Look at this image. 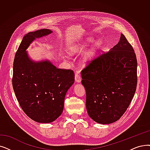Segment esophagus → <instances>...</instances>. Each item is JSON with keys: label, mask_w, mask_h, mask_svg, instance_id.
Wrapping results in <instances>:
<instances>
[{"label": "esophagus", "mask_w": 150, "mask_h": 150, "mask_svg": "<svg viewBox=\"0 0 150 150\" xmlns=\"http://www.w3.org/2000/svg\"><path fill=\"white\" fill-rule=\"evenodd\" d=\"M75 80L76 83H80L81 81V79L80 75L76 74L75 75Z\"/></svg>", "instance_id": "esophagus-1"}]
</instances>
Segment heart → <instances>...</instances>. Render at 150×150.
<instances>
[{
  "mask_svg": "<svg viewBox=\"0 0 150 150\" xmlns=\"http://www.w3.org/2000/svg\"><path fill=\"white\" fill-rule=\"evenodd\" d=\"M92 41H93L92 39L89 38L86 42H83V44L74 45V46H72L70 48V52L71 54H75L76 53H79V52H80L83 49L85 48L86 46H88V45ZM101 44H102L101 41H100V40L97 41L93 45V47H91V48L85 54V55L84 56V57L83 58V63L84 64H87L93 60V59L96 54L97 50L99 48Z\"/></svg>",
  "mask_w": 150,
  "mask_h": 150,
  "instance_id": "heart-1",
  "label": "heart"
}]
</instances>
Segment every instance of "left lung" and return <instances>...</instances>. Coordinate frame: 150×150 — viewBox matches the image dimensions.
I'll use <instances>...</instances> for the list:
<instances>
[{
  "mask_svg": "<svg viewBox=\"0 0 150 150\" xmlns=\"http://www.w3.org/2000/svg\"><path fill=\"white\" fill-rule=\"evenodd\" d=\"M137 61L125 36L107 53L81 70L86 93V107L91 119L106 125L118 121L125 113L137 84Z\"/></svg>",
  "mask_w": 150,
  "mask_h": 150,
  "instance_id": "left-lung-1",
  "label": "left lung"
}]
</instances>
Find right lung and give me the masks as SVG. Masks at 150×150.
<instances>
[{"mask_svg": "<svg viewBox=\"0 0 150 150\" xmlns=\"http://www.w3.org/2000/svg\"><path fill=\"white\" fill-rule=\"evenodd\" d=\"M52 33L43 29L25 34L13 62L12 84L24 112L38 122L55 121L62 113L65 96L75 81L72 70L57 69L49 61L34 62L25 50L35 38Z\"/></svg>", "mask_w": 150, "mask_h": 150, "instance_id": "add662e5", "label": "right lung"}]
</instances>
